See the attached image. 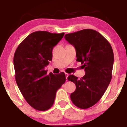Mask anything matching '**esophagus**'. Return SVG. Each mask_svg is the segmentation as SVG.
<instances>
[{
	"instance_id": "1",
	"label": "esophagus",
	"mask_w": 127,
	"mask_h": 127,
	"mask_svg": "<svg viewBox=\"0 0 127 127\" xmlns=\"http://www.w3.org/2000/svg\"><path fill=\"white\" fill-rule=\"evenodd\" d=\"M65 78H66V80H67V78L68 76V74L67 73H65Z\"/></svg>"
}]
</instances>
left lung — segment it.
I'll use <instances>...</instances> for the list:
<instances>
[{
	"label": "left lung",
	"mask_w": 127,
	"mask_h": 127,
	"mask_svg": "<svg viewBox=\"0 0 127 127\" xmlns=\"http://www.w3.org/2000/svg\"><path fill=\"white\" fill-rule=\"evenodd\" d=\"M64 38L75 48L76 61L83 64L85 72L80 79L68 76V81L76 85L71 100L79 108L88 109L100 100L110 84L114 62L113 50L109 42L92 29L66 34Z\"/></svg>",
	"instance_id": "1"
}]
</instances>
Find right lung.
I'll use <instances>...</instances> for the list:
<instances>
[{
	"label": "right lung",
	"instance_id": "add662e5",
	"mask_svg": "<svg viewBox=\"0 0 127 127\" xmlns=\"http://www.w3.org/2000/svg\"><path fill=\"white\" fill-rule=\"evenodd\" d=\"M64 33L33 32L16 49L14 57L16 82L32 107L45 111L53 105L57 90L65 83L64 72L47 75L45 67L52 60V49Z\"/></svg>",
	"mask_w": 127,
	"mask_h": 127
}]
</instances>
